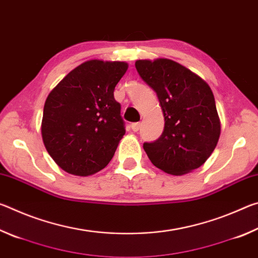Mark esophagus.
Returning <instances> with one entry per match:
<instances>
[{
  "instance_id": "1",
  "label": "esophagus",
  "mask_w": 258,
  "mask_h": 258,
  "mask_svg": "<svg viewBox=\"0 0 258 258\" xmlns=\"http://www.w3.org/2000/svg\"><path fill=\"white\" fill-rule=\"evenodd\" d=\"M131 127H132L134 132H138L140 127H141V123H133L132 125H131Z\"/></svg>"
}]
</instances>
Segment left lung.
I'll return each mask as SVG.
<instances>
[{"label": "left lung", "mask_w": 258, "mask_h": 258, "mask_svg": "<svg viewBox=\"0 0 258 258\" xmlns=\"http://www.w3.org/2000/svg\"><path fill=\"white\" fill-rule=\"evenodd\" d=\"M135 68L158 97L163 134L143 149L156 167L173 175L194 171L215 149L221 134L215 99L198 75L169 59L138 60Z\"/></svg>", "instance_id": "1"}]
</instances>
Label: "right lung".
<instances>
[{
  "mask_svg": "<svg viewBox=\"0 0 258 258\" xmlns=\"http://www.w3.org/2000/svg\"><path fill=\"white\" fill-rule=\"evenodd\" d=\"M127 68L120 61H86L47 95L41 128L43 142L64 172L92 175L115 155L125 124L113 91Z\"/></svg>",
  "mask_w": 258,
  "mask_h": 258,
  "instance_id": "right-lung-1",
  "label": "right lung"
}]
</instances>
